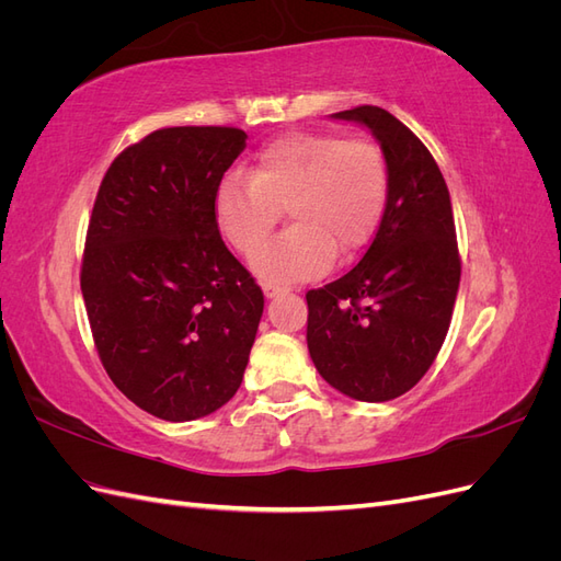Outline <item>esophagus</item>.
Here are the masks:
<instances>
[{
    "label": "esophagus",
    "mask_w": 561,
    "mask_h": 561,
    "mask_svg": "<svg viewBox=\"0 0 561 561\" xmlns=\"http://www.w3.org/2000/svg\"><path fill=\"white\" fill-rule=\"evenodd\" d=\"M262 290H264V295H266V297H276V295H280V293H283V287H280L278 283L264 280V283H262Z\"/></svg>",
    "instance_id": "obj_1"
}]
</instances>
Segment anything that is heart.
I'll return each mask as SVG.
<instances>
[{"mask_svg":"<svg viewBox=\"0 0 561 561\" xmlns=\"http://www.w3.org/2000/svg\"><path fill=\"white\" fill-rule=\"evenodd\" d=\"M388 190L381 149L334 133H295L264 147L250 178L229 175L215 192L225 241L250 257L287 208L293 227L252 260L254 274L293 283L318 276L334 250H358L375 231Z\"/></svg>","mask_w":561,"mask_h":561,"instance_id":"obj_1","label":"heart"}]
</instances>
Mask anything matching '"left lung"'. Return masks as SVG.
<instances>
[{
	"mask_svg": "<svg viewBox=\"0 0 561 561\" xmlns=\"http://www.w3.org/2000/svg\"><path fill=\"white\" fill-rule=\"evenodd\" d=\"M381 145L388 190L375 241L348 274L307 293V344L320 377L363 402L400 398L426 375L461 280L443 173L398 118L363 105L332 114Z\"/></svg>",
	"mask_w": 561,
	"mask_h": 561,
	"instance_id": "left-lung-1",
	"label": "left lung"
}]
</instances>
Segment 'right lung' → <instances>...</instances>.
I'll return each mask as SVG.
<instances>
[{
  "mask_svg": "<svg viewBox=\"0 0 561 561\" xmlns=\"http://www.w3.org/2000/svg\"><path fill=\"white\" fill-rule=\"evenodd\" d=\"M248 135L225 126L149 133L100 184L81 264L95 348L122 393L163 421H194L243 381L262 287L227 250L215 192Z\"/></svg>",
  "mask_w": 561,
  "mask_h": 561,
  "instance_id": "add662e5",
  "label": "right lung"
}]
</instances>
